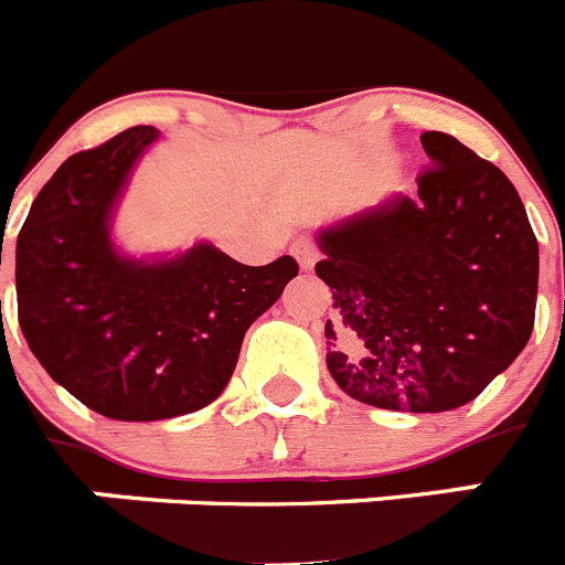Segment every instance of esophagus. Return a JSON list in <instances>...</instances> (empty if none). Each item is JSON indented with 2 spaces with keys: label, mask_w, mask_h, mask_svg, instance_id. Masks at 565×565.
I'll return each instance as SVG.
<instances>
[{
  "label": "esophagus",
  "mask_w": 565,
  "mask_h": 565,
  "mask_svg": "<svg viewBox=\"0 0 565 565\" xmlns=\"http://www.w3.org/2000/svg\"><path fill=\"white\" fill-rule=\"evenodd\" d=\"M291 254L297 257V263L302 268H311L313 263H317V243H313L308 234H302V237H297L291 243Z\"/></svg>",
  "instance_id": "obj_1"
}]
</instances>
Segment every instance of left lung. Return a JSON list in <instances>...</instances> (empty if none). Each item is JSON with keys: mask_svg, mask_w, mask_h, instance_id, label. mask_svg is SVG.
I'll use <instances>...</instances> for the list:
<instances>
[{"mask_svg": "<svg viewBox=\"0 0 565 565\" xmlns=\"http://www.w3.org/2000/svg\"><path fill=\"white\" fill-rule=\"evenodd\" d=\"M418 194L319 232L333 291L328 371L356 402L444 413L515 362L535 328L537 239L518 189L447 132H424Z\"/></svg>", "mask_w": 565, "mask_h": 565, "instance_id": "left-lung-1", "label": "left lung"}]
</instances>
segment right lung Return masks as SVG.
Wrapping results in <instances>:
<instances>
[{
    "label": "right lung",
    "instance_id": "obj_1",
    "mask_svg": "<svg viewBox=\"0 0 565 565\" xmlns=\"http://www.w3.org/2000/svg\"><path fill=\"white\" fill-rule=\"evenodd\" d=\"M154 141V127H132L70 154L17 239L19 326L30 351L53 382L118 422H161L212 404L248 326L299 271L288 254L243 266L212 243L161 259L118 252L115 206Z\"/></svg>",
    "mask_w": 565,
    "mask_h": 565
}]
</instances>
